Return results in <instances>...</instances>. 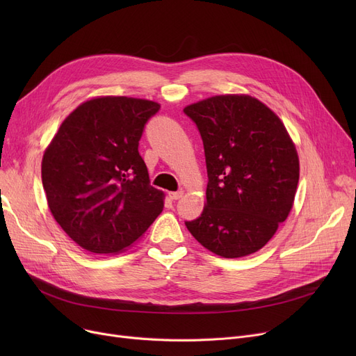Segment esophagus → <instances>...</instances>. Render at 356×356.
I'll list each match as a JSON object with an SVG mask.
<instances>
[{
    "instance_id": "34e87169",
    "label": "esophagus",
    "mask_w": 356,
    "mask_h": 356,
    "mask_svg": "<svg viewBox=\"0 0 356 356\" xmlns=\"http://www.w3.org/2000/svg\"><path fill=\"white\" fill-rule=\"evenodd\" d=\"M183 196V191H179V192H170L168 193V197H170L172 200H177Z\"/></svg>"
}]
</instances>
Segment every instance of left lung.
<instances>
[{"label": "left lung", "mask_w": 356, "mask_h": 356, "mask_svg": "<svg viewBox=\"0 0 356 356\" xmlns=\"http://www.w3.org/2000/svg\"><path fill=\"white\" fill-rule=\"evenodd\" d=\"M208 170L202 215L186 220L197 242L225 258L263 248L293 208L298 157L286 127L248 95H219L186 106Z\"/></svg>", "instance_id": "8db88e82"}]
</instances>
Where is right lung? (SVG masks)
Returning a JSON list of instances; mask_svg holds the SVG:
<instances>
[{"label":"right lung","mask_w":356,"mask_h":356,"mask_svg":"<svg viewBox=\"0 0 356 356\" xmlns=\"http://www.w3.org/2000/svg\"><path fill=\"white\" fill-rule=\"evenodd\" d=\"M160 105L104 97L83 102L62 122L42 161L50 212L79 247L118 252L137 241L163 211L149 184L138 141Z\"/></svg>","instance_id":"add662e5"}]
</instances>
